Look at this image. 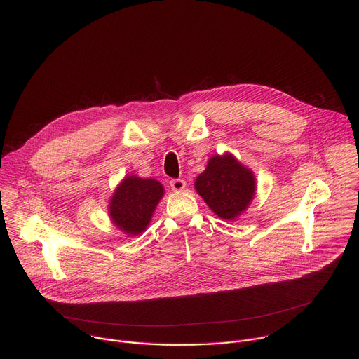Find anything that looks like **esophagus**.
<instances>
[{"label": "esophagus", "mask_w": 359, "mask_h": 359, "mask_svg": "<svg viewBox=\"0 0 359 359\" xmlns=\"http://www.w3.org/2000/svg\"><path fill=\"white\" fill-rule=\"evenodd\" d=\"M170 185H171V189H172V191H182L187 184H185V181L181 180V178H172V180L170 181Z\"/></svg>", "instance_id": "1"}]
</instances>
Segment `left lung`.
Masks as SVG:
<instances>
[{"label":"left lung","mask_w":359,"mask_h":359,"mask_svg":"<svg viewBox=\"0 0 359 359\" xmlns=\"http://www.w3.org/2000/svg\"><path fill=\"white\" fill-rule=\"evenodd\" d=\"M198 194L221 218H236L256 192L255 175L233 156H214L195 182Z\"/></svg>","instance_id":"8db88e82"}]
</instances>
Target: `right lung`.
Here are the masks:
<instances>
[{"instance_id":"obj_1","label":"right lung","mask_w":359,"mask_h":359,"mask_svg":"<svg viewBox=\"0 0 359 359\" xmlns=\"http://www.w3.org/2000/svg\"><path fill=\"white\" fill-rule=\"evenodd\" d=\"M164 189L156 180L127 177L110 201L113 222L127 233L138 235L147 229Z\"/></svg>"}]
</instances>
